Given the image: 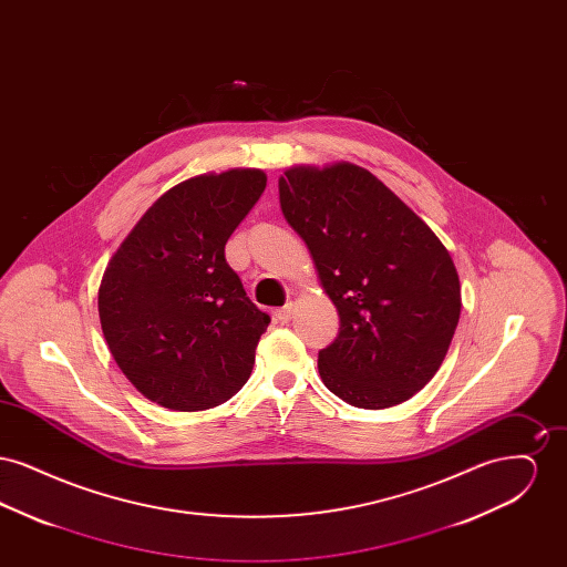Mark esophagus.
Segmentation results:
<instances>
[{
	"label": "esophagus",
	"instance_id": "esophagus-1",
	"mask_svg": "<svg viewBox=\"0 0 567 567\" xmlns=\"http://www.w3.org/2000/svg\"><path fill=\"white\" fill-rule=\"evenodd\" d=\"M293 315H296V306H293V301H289V303H285L282 308L274 310V319H276L278 323H289V321L293 319Z\"/></svg>",
	"mask_w": 567,
	"mask_h": 567
}]
</instances>
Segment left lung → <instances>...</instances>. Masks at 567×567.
<instances>
[{
    "label": "left lung",
    "mask_w": 567,
    "mask_h": 567,
    "mask_svg": "<svg viewBox=\"0 0 567 567\" xmlns=\"http://www.w3.org/2000/svg\"><path fill=\"white\" fill-rule=\"evenodd\" d=\"M278 193L340 317L336 342L319 352L324 386L365 410L410 400L457 329L461 285L446 246L354 163L287 167Z\"/></svg>",
    "instance_id": "obj_1"
}]
</instances>
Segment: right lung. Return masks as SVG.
I'll return each instance as SVG.
<instances>
[{
    "mask_svg": "<svg viewBox=\"0 0 567 567\" xmlns=\"http://www.w3.org/2000/svg\"><path fill=\"white\" fill-rule=\"evenodd\" d=\"M257 167L199 174L165 190L114 250L97 291L121 372L151 402L197 412L250 377L270 317L225 261V244L266 189Z\"/></svg>",
    "mask_w": 567,
    "mask_h": 567,
    "instance_id": "add662e5",
    "label": "right lung"
}]
</instances>
